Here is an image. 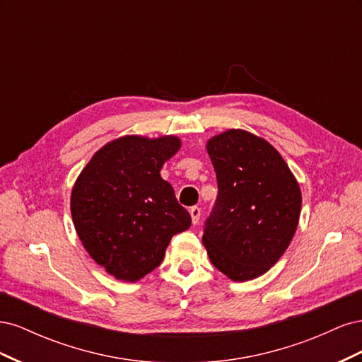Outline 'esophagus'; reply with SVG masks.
Wrapping results in <instances>:
<instances>
[{
	"mask_svg": "<svg viewBox=\"0 0 362 362\" xmlns=\"http://www.w3.org/2000/svg\"><path fill=\"white\" fill-rule=\"evenodd\" d=\"M190 216H192V223L198 225L199 218H201V208L199 206H192L190 208Z\"/></svg>",
	"mask_w": 362,
	"mask_h": 362,
	"instance_id": "1",
	"label": "esophagus"
}]
</instances>
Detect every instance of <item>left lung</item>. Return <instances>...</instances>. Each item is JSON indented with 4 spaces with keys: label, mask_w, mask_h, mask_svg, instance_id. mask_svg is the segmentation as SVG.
I'll list each match as a JSON object with an SVG mask.
<instances>
[{
    "label": "left lung",
    "mask_w": 362,
    "mask_h": 362,
    "mask_svg": "<svg viewBox=\"0 0 362 362\" xmlns=\"http://www.w3.org/2000/svg\"><path fill=\"white\" fill-rule=\"evenodd\" d=\"M218 194L202 243L213 266L235 282L273 267L298 229L302 193L267 140L228 129L206 141Z\"/></svg>",
    "instance_id": "8db88e82"
}]
</instances>
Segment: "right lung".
<instances>
[{
    "label": "right lung",
    "mask_w": 362,
    "mask_h": 362,
    "mask_svg": "<svg viewBox=\"0 0 362 362\" xmlns=\"http://www.w3.org/2000/svg\"><path fill=\"white\" fill-rule=\"evenodd\" d=\"M181 148L177 136H124L96 151L71 194L84 249L119 281L136 282L161 264L170 238L192 217L160 175Z\"/></svg>",
    "instance_id": "1"
}]
</instances>
